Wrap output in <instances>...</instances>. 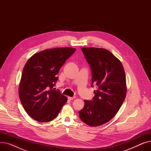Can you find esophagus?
Masks as SVG:
<instances>
[{"label": "esophagus", "instance_id": "34e87169", "mask_svg": "<svg viewBox=\"0 0 151 151\" xmlns=\"http://www.w3.org/2000/svg\"><path fill=\"white\" fill-rule=\"evenodd\" d=\"M75 98H76L75 96H73V97H68V99L70 100H72L75 99Z\"/></svg>", "mask_w": 151, "mask_h": 151}]
</instances>
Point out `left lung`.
Returning a JSON list of instances; mask_svg holds the SVG:
<instances>
[{"mask_svg": "<svg viewBox=\"0 0 151 151\" xmlns=\"http://www.w3.org/2000/svg\"><path fill=\"white\" fill-rule=\"evenodd\" d=\"M90 65L92 84L98 86L92 100H84L79 111L86 124L97 127L104 124L116 114L125 100L126 79L122 63L109 51L97 47H81Z\"/></svg>", "mask_w": 151, "mask_h": 151, "instance_id": "1", "label": "left lung"}]
</instances>
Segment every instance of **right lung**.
<instances>
[{
    "mask_svg": "<svg viewBox=\"0 0 151 151\" xmlns=\"http://www.w3.org/2000/svg\"><path fill=\"white\" fill-rule=\"evenodd\" d=\"M76 51L72 47L47 49L34 54L23 68L19 96L26 113L40 122L56 117L67 98L53 88L60 68Z\"/></svg>",
    "mask_w": 151,
    "mask_h": 151,
    "instance_id": "1",
    "label": "right lung"
}]
</instances>
